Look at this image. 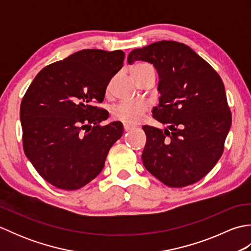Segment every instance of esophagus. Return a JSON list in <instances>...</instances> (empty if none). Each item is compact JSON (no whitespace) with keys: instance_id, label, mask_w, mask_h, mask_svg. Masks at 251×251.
I'll use <instances>...</instances> for the list:
<instances>
[{"instance_id":"34e87169","label":"esophagus","mask_w":251,"mask_h":251,"mask_svg":"<svg viewBox=\"0 0 251 251\" xmlns=\"http://www.w3.org/2000/svg\"><path fill=\"white\" fill-rule=\"evenodd\" d=\"M132 128H135L134 125H130V124H127V123H124V130L125 131H129Z\"/></svg>"}]
</instances>
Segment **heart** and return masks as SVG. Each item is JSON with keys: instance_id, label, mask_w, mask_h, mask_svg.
<instances>
[{"instance_id": "b5f03b06", "label": "heart", "mask_w": 251, "mask_h": 251, "mask_svg": "<svg viewBox=\"0 0 251 251\" xmlns=\"http://www.w3.org/2000/svg\"><path fill=\"white\" fill-rule=\"evenodd\" d=\"M145 70L154 71L153 68L147 65V63H139V65H137L132 69V73L141 72ZM147 110L148 103L146 101H124V102H120L114 106L113 110H112V114H113L114 119L127 123V124H136L137 122H139L142 119V116Z\"/></svg>"}]
</instances>
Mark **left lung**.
<instances>
[{
	"label": "left lung",
	"instance_id": "1",
	"mask_svg": "<svg viewBox=\"0 0 251 251\" xmlns=\"http://www.w3.org/2000/svg\"><path fill=\"white\" fill-rule=\"evenodd\" d=\"M129 65L146 61L158 74L153 117L165 129L143 126V166L170 188L195 183L214 168L231 128L225 85L212 67L188 45L161 41L131 50Z\"/></svg>",
	"mask_w": 251,
	"mask_h": 251
}]
</instances>
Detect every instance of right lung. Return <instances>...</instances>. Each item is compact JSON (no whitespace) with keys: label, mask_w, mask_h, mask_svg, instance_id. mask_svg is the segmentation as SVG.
Masks as SVG:
<instances>
[{"label":"right lung","mask_w":251,"mask_h":251,"mask_svg":"<svg viewBox=\"0 0 251 251\" xmlns=\"http://www.w3.org/2000/svg\"><path fill=\"white\" fill-rule=\"evenodd\" d=\"M122 50H82L45 67L20 105L25 156L47 182L77 190L101 173L106 155L123 135L121 122L95 104L104 99L124 61Z\"/></svg>","instance_id":"add662e5"}]
</instances>
